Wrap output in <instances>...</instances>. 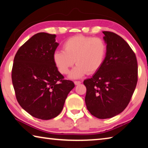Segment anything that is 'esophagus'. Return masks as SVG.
<instances>
[{"label":"esophagus","mask_w":148,"mask_h":148,"mask_svg":"<svg viewBox=\"0 0 148 148\" xmlns=\"http://www.w3.org/2000/svg\"><path fill=\"white\" fill-rule=\"evenodd\" d=\"M74 84H75V85L77 86V85H79L80 84H81V82H80V81H74Z\"/></svg>","instance_id":"obj_1"}]
</instances>
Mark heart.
<instances>
[{
    "instance_id": "heart-1",
    "label": "heart",
    "mask_w": 148,
    "mask_h": 148,
    "mask_svg": "<svg viewBox=\"0 0 148 148\" xmlns=\"http://www.w3.org/2000/svg\"><path fill=\"white\" fill-rule=\"evenodd\" d=\"M63 51H56L53 61L62 74H67L76 62V66L70 74L71 78H79L87 73L92 74L102 66L106 56L107 46L99 37L77 35L67 39Z\"/></svg>"
}]
</instances>
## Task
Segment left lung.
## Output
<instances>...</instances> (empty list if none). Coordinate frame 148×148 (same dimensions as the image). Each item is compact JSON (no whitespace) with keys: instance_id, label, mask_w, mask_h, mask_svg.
<instances>
[{"instance_id":"1","label":"left lung","mask_w":148,"mask_h":148,"mask_svg":"<svg viewBox=\"0 0 148 148\" xmlns=\"http://www.w3.org/2000/svg\"><path fill=\"white\" fill-rule=\"evenodd\" d=\"M107 52L102 66L93 76L84 80L87 108L99 119L110 118L128 106L138 81L134 52L121 36L103 31Z\"/></svg>"}]
</instances>
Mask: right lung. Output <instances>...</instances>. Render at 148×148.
<instances>
[{"label":"right lung","mask_w":148,"mask_h":148,"mask_svg":"<svg viewBox=\"0 0 148 148\" xmlns=\"http://www.w3.org/2000/svg\"><path fill=\"white\" fill-rule=\"evenodd\" d=\"M56 34L39 32L17 50L12 70L17 101L36 118L48 120L61 113L69 92L74 87L64 79L53 61L59 44Z\"/></svg>","instance_id":"1"}]
</instances>
